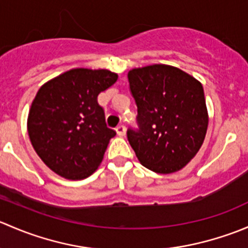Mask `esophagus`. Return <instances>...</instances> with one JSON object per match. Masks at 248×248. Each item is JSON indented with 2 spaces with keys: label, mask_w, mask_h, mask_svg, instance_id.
Returning <instances> with one entry per match:
<instances>
[{
  "label": "esophagus",
  "mask_w": 248,
  "mask_h": 248,
  "mask_svg": "<svg viewBox=\"0 0 248 248\" xmlns=\"http://www.w3.org/2000/svg\"><path fill=\"white\" fill-rule=\"evenodd\" d=\"M116 133L119 137H124V134H126V127H124V124H120V126H117Z\"/></svg>",
  "instance_id": "esophagus-1"
}]
</instances>
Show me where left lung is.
Returning <instances> with one entry per match:
<instances>
[{"label":"left lung","mask_w":248,"mask_h":248,"mask_svg":"<svg viewBox=\"0 0 248 248\" xmlns=\"http://www.w3.org/2000/svg\"><path fill=\"white\" fill-rule=\"evenodd\" d=\"M128 81L139 129H128L127 138L139 162L158 174L179 171L198 154L206 136L202 82L168 64L132 69Z\"/></svg>","instance_id":"8db88e82"}]
</instances>
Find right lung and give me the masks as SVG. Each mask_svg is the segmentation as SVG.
Listing matches in <instances>:
<instances>
[{
  "label": "right lung",
  "mask_w": 248,
  "mask_h": 248,
  "mask_svg": "<svg viewBox=\"0 0 248 248\" xmlns=\"http://www.w3.org/2000/svg\"><path fill=\"white\" fill-rule=\"evenodd\" d=\"M117 78L108 69L74 68L38 90L30 108L27 132L39 158L57 175L82 180L99 167L116 132L107 126L97 97Z\"/></svg>",
  "instance_id": "add662e5"
}]
</instances>
